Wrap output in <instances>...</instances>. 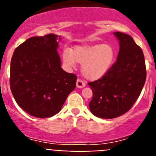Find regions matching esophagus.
Segmentation results:
<instances>
[{"mask_svg":"<svg viewBox=\"0 0 156 156\" xmlns=\"http://www.w3.org/2000/svg\"><path fill=\"white\" fill-rule=\"evenodd\" d=\"M76 87H77V88L84 87H85V83L83 82V80H81L78 79L76 80Z\"/></svg>","mask_w":156,"mask_h":156,"instance_id":"obj_1","label":"esophagus"}]
</instances>
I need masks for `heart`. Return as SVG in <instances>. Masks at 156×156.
I'll list each match as a JSON object with an SVG mask.
<instances>
[{
	"label": "heart",
	"mask_w": 156,
	"mask_h": 156,
	"mask_svg": "<svg viewBox=\"0 0 156 156\" xmlns=\"http://www.w3.org/2000/svg\"><path fill=\"white\" fill-rule=\"evenodd\" d=\"M115 58V50L109 44L76 46L71 51L65 49L62 60L68 68H75L76 62L82 65L83 75L96 80L104 76L111 69Z\"/></svg>",
	"instance_id": "obj_1"
}]
</instances>
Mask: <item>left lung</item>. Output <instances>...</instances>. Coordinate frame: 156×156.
Segmentation results:
<instances>
[{"mask_svg":"<svg viewBox=\"0 0 156 156\" xmlns=\"http://www.w3.org/2000/svg\"><path fill=\"white\" fill-rule=\"evenodd\" d=\"M119 41L117 60L101 79L88 83L93 91L90 112L102 119H113L129 111L138 98L146 80L144 54L129 35L113 33Z\"/></svg>","mask_w":156,"mask_h":156,"instance_id":"8db88e82","label":"left lung"}]
</instances>
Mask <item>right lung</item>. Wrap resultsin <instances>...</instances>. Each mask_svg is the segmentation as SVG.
Listing matches in <instances>:
<instances>
[{"label": "right lung", "mask_w": 156, "mask_h": 156, "mask_svg": "<svg viewBox=\"0 0 156 156\" xmlns=\"http://www.w3.org/2000/svg\"><path fill=\"white\" fill-rule=\"evenodd\" d=\"M60 36L30 37L16 48L11 61L10 87L20 108L30 115L48 118L62 108L76 87V76L61 68Z\"/></svg>", "instance_id": "right-lung-1"}]
</instances>
